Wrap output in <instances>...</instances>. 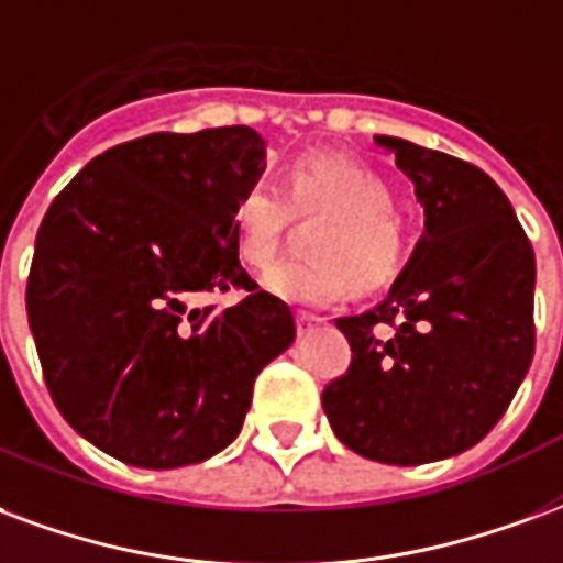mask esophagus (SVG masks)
<instances>
[{
    "label": "esophagus",
    "mask_w": 563,
    "mask_h": 563,
    "mask_svg": "<svg viewBox=\"0 0 563 563\" xmlns=\"http://www.w3.org/2000/svg\"><path fill=\"white\" fill-rule=\"evenodd\" d=\"M295 319H298V334H307L310 328H316V324L324 322L322 316L310 313V310H298V316H295Z\"/></svg>",
    "instance_id": "34e87169"
}]
</instances>
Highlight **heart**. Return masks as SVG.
<instances>
[{
	"mask_svg": "<svg viewBox=\"0 0 563 563\" xmlns=\"http://www.w3.org/2000/svg\"><path fill=\"white\" fill-rule=\"evenodd\" d=\"M292 214H328L310 239V260L280 262L265 277L295 303H334L355 280L378 289L406 260V227L385 178L343 154H301L289 169V197L274 176H256L232 206L239 260L265 271Z\"/></svg>",
	"mask_w": 563,
	"mask_h": 563,
	"instance_id": "1",
	"label": "heart"
}]
</instances>
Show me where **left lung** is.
Returning a JSON list of instances; mask_svg holds the SVG:
<instances>
[{
  "label": "left lung",
  "instance_id": "left-lung-1",
  "mask_svg": "<svg viewBox=\"0 0 563 563\" xmlns=\"http://www.w3.org/2000/svg\"><path fill=\"white\" fill-rule=\"evenodd\" d=\"M415 181L427 232L390 292L336 319L352 364L322 409L349 451L423 465L493 430L534 357V250L483 169L397 136H376Z\"/></svg>",
  "mask_w": 563,
  "mask_h": 563
}]
</instances>
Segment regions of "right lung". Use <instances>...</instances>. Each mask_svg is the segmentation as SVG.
I'll use <instances>...</instances> for the list:
<instances>
[{
    "label": "right lung",
    "instance_id": "1",
    "mask_svg": "<svg viewBox=\"0 0 563 563\" xmlns=\"http://www.w3.org/2000/svg\"><path fill=\"white\" fill-rule=\"evenodd\" d=\"M253 128L148 133L70 178L41 220L29 328L62 418L140 468H178L235 439L295 316L241 268L232 206L262 176ZM244 288L235 308H187Z\"/></svg>",
    "mask_w": 563,
    "mask_h": 563
}]
</instances>
